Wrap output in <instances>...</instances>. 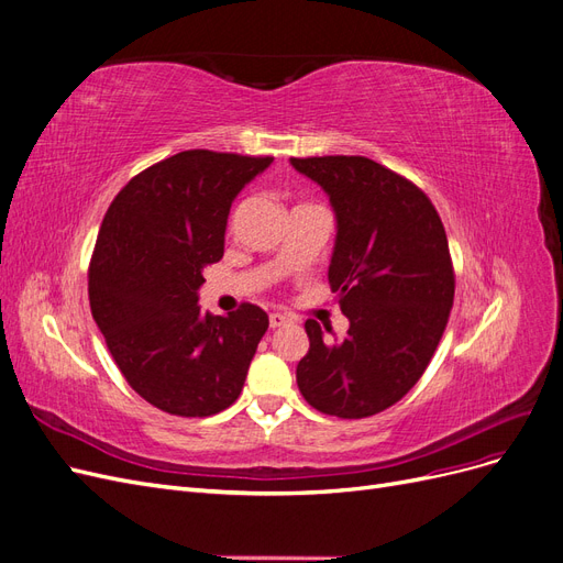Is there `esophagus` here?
Returning a JSON list of instances; mask_svg holds the SVG:
<instances>
[{
  "label": "esophagus",
  "instance_id": "34e87169",
  "mask_svg": "<svg viewBox=\"0 0 563 563\" xmlns=\"http://www.w3.org/2000/svg\"><path fill=\"white\" fill-rule=\"evenodd\" d=\"M286 321H288V317H286V314H282V312H272V314H269V327H272V329H279V327H284Z\"/></svg>",
  "mask_w": 563,
  "mask_h": 563
}]
</instances>
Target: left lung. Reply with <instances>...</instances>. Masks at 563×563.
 Listing matches in <instances>:
<instances>
[{
  "label": "left lung",
  "mask_w": 563,
  "mask_h": 563,
  "mask_svg": "<svg viewBox=\"0 0 563 563\" xmlns=\"http://www.w3.org/2000/svg\"><path fill=\"white\" fill-rule=\"evenodd\" d=\"M291 164L329 195L338 223L329 284L350 319L340 340L305 321L300 395L327 416H376L420 380L449 323L455 277L444 223L418 185L368 157Z\"/></svg>",
  "instance_id": "obj_1"
}]
</instances>
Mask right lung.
<instances>
[{
  "label": "right lung",
  "instance_id": "obj_1",
  "mask_svg": "<svg viewBox=\"0 0 563 563\" xmlns=\"http://www.w3.org/2000/svg\"><path fill=\"white\" fill-rule=\"evenodd\" d=\"M272 157L185 150L133 176L100 225L89 302L114 364L162 411L207 418L232 406L269 321L242 302L199 308L203 267L223 258L234 197Z\"/></svg>",
  "mask_w": 563,
  "mask_h": 563
}]
</instances>
